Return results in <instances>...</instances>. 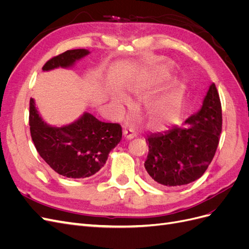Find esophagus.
Listing matches in <instances>:
<instances>
[{
	"label": "esophagus",
	"mask_w": 249,
	"mask_h": 249,
	"mask_svg": "<svg viewBox=\"0 0 249 249\" xmlns=\"http://www.w3.org/2000/svg\"><path fill=\"white\" fill-rule=\"evenodd\" d=\"M124 137L125 139H127V140L133 139V138L136 137V133L131 131V130H124Z\"/></svg>",
	"instance_id": "34e87169"
}]
</instances>
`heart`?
Returning a JSON list of instances; mask_svg holds the SVG:
<instances>
[{"label":"heart","mask_w":249,"mask_h":249,"mask_svg":"<svg viewBox=\"0 0 249 249\" xmlns=\"http://www.w3.org/2000/svg\"><path fill=\"white\" fill-rule=\"evenodd\" d=\"M182 99H183L182 89H180L178 85H175V87H173L170 104L166 107L162 106V108H161V115L164 119L170 120L171 118L175 117V115L179 110L180 103H182Z\"/></svg>","instance_id":"obj_1"}]
</instances>
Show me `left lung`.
I'll return each mask as SVG.
<instances>
[{
	"label": "left lung",
	"instance_id": "left-lung-1",
	"mask_svg": "<svg viewBox=\"0 0 249 249\" xmlns=\"http://www.w3.org/2000/svg\"><path fill=\"white\" fill-rule=\"evenodd\" d=\"M147 137L144 167L150 182L165 187L187 185L199 178L212 162L222 130L221 103L215 84L201 109L186 122Z\"/></svg>",
	"mask_w": 249,
	"mask_h": 249
}]
</instances>
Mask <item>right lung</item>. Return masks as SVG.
Returning <instances> with one entry per match:
<instances>
[{
	"instance_id": "obj_1",
	"label": "right lung",
	"mask_w": 249,
	"mask_h": 249,
	"mask_svg": "<svg viewBox=\"0 0 249 249\" xmlns=\"http://www.w3.org/2000/svg\"><path fill=\"white\" fill-rule=\"evenodd\" d=\"M89 54L88 50H70L51 58L43 71L70 67ZM30 133L37 152L59 175L71 178L93 176L108 159V155L123 137L119 124L100 122L85 113L76 123L62 127L50 126L43 122L30 99Z\"/></svg>"
}]
</instances>
